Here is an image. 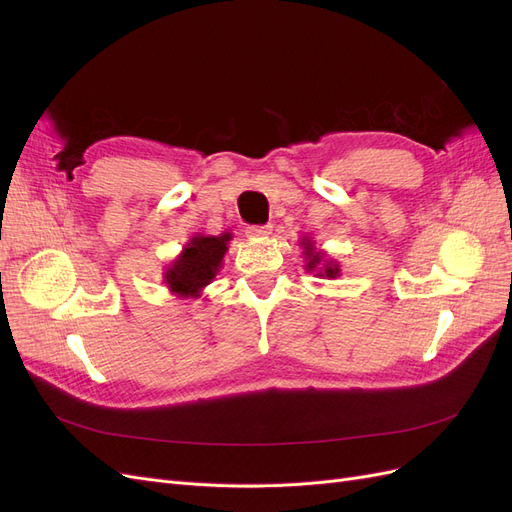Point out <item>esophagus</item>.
Here are the masks:
<instances>
[{"instance_id":"34e87169","label":"esophagus","mask_w":512,"mask_h":512,"mask_svg":"<svg viewBox=\"0 0 512 512\" xmlns=\"http://www.w3.org/2000/svg\"><path fill=\"white\" fill-rule=\"evenodd\" d=\"M271 230H273L271 224H265V226H247L245 235L250 237V239H265V237L271 235Z\"/></svg>"}]
</instances>
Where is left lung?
Listing matches in <instances>:
<instances>
[{"label": "left lung", "mask_w": 512, "mask_h": 512, "mask_svg": "<svg viewBox=\"0 0 512 512\" xmlns=\"http://www.w3.org/2000/svg\"><path fill=\"white\" fill-rule=\"evenodd\" d=\"M301 247L305 250L303 254H305V260H307V265H305L307 271H316L318 277H329V280H333V277L339 275V265H337V262L335 260H324V252L316 250L312 239L303 237L301 239ZM320 264L323 265L322 270L319 269Z\"/></svg>", "instance_id": "1"}]
</instances>
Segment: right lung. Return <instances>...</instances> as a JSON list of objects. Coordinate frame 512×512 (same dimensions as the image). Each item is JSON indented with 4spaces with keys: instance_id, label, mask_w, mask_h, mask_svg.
I'll return each mask as SVG.
<instances>
[{
    "instance_id": "add662e5",
    "label": "right lung",
    "mask_w": 512,
    "mask_h": 512,
    "mask_svg": "<svg viewBox=\"0 0 512 512\" xmlns=\"http://www.w3.org/2000/svg\"><path fill=\"white\" fill-rule=\"evenodd\" d=\"M230 235L222 237H205L196 235L183 247V252L173 260L164 273V282L173 294H179L183 299H198L200 290L213 282L215 273L220 271L222 258L226 254V243Z\"/></svg>"
}]
</instances>
